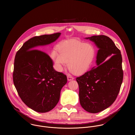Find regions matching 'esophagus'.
<instances>
[{"label":"esophagus","instance_id":"esophagus-1","mask_svg":"<svg viewBox=\"0 0 135 135\" xmlns=\"http://www.w3.org/2000/svg\"><path fill=\"white\" fill-rule=\"evenodd\" d=\"M67 78H68V81H70V80H72L74 79V78L72 76H67Z\"/></svg>","mask_w":135,"mask_h":135}]
</instances>
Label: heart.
Wrapping results in <instances>:
<instances>
[{"instance_id": "1", "label": "heart", "mask_w": 135, "mask_h": 135, "mask_svg": "<svg viewBox=\"0 0 135 135\" xmlns=\"http://www.w3.org/2000/svg\"><path fill=\"white\" fill-rule=\"evenodd\" d=\"M56 50L51 52V58L56 70L62 72L68 63L72 73L81 74L91 66L95 56L94 46L89 42L72 40L64 41L58 46Z\"/></svg>"}]
</instances>
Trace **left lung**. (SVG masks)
Segmentation results:
<instances>
[{
	"label": "left lung",
	"instance_id": "obj_1",
	"mask_svg": "<svg viewBox=\"0 0 135 135\" xmlns=\"http://www.w3.org/2000/svg\"><path fill=\"white\" fill-rule=\"evenodd\" d=\"M85 39L94 42L98 50L96 65L76 78L79 102L85 110L97 113L111 106L119 93L123 78L122 58L109 37L98 35Z\"/></svg>",
	"mask_w": 135,
	"mask_h": 135
}]
</instances>
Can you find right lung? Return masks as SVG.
I'll return each mask as SVG.
<instances>
[{"label": "right lung", "mask_w": 135, "mask_h": 135, "mask_svg": "<svg viewBox=\"0 0 135 135\" xmlns=\"http://www.w3.org/2000/svg\"><path fill=\"white\" fill-rule=\"evenodd\" d=\"M61 34L30 39L24 43L15 57V86L22 101L39 113L49 112L56 107L61 89L67 83V77L54 69L53 61L48 55L36 49L55 42Z\"/></svg>", "instance_id": "right-lung-1"}]
</instances>
